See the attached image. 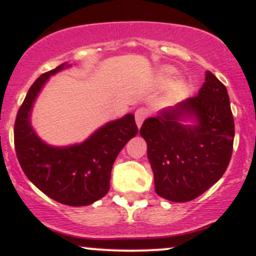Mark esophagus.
<instances>
[{"mask_svg": "<svg viewBox=\"0 0 256 256\" xmlns=\"http://www.w3.org/2000/svg\"><path fill=\"white\" fill-rule=\"evenodd\" d=\"M146 116H148V110H146V108H138V110L134 112V119H136V124L138 128H140V125L144 122Z\"/></svg>", "mask_w": 256, "mask_h": 256, "instance_id": "1", "label": "esophagus"}]
</instances>
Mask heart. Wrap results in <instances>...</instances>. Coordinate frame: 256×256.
<instances>
[{
  "instance_id": "obj_1",
  "label": "heart",
  "mask_w": 256,
  "mask_h": 256,
  "mask_svg": "<svg viewBox=\"0 0 256 256\" xmlns=\"http://www.w3.org/2000/svg\"><path fill=\"white\" fill-rule=\"evenodd\" d=\"M173 73H174V71H173V68H171V67H165V68H164L162 71H161L160 77H161V79H162L164 82H168L170 79H171L172 76H173ZM174 88H176V89H178V90L184 89L185 83H184L183 80H177L174 83Z\"/></svg>"
}]
</instances>
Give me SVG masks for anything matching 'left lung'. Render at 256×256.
<instances>
[{"label":"left lung","mask_w":256,"mask_h":256,"mask_svg":"<svg viewBox=\"0 0 256 256\" xmlns=\"http://www.w3.org/2000/svg\"><path fill=\"white\" fill-rule=\"evenodd\" d=\"M192 120V126L182 121ZM148 146L155 192L188 202L222 177L232 155L234 122L228 90L212 72L194 98L158 112L140 130Z\"/></svg>","instance_id":"left-lung-1"}]
</instances>
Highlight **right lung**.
I'll return each instance as SVG.
<instances>
[{
	"mask_svg": "<svg viewBox=\"0 0 256 256\" xmlns=\"http://www.w3.org/2000/svg\"><path fill=\"white\" fill-rule=\"evenodd\" d=\"M68 66L61 64L31 85L16 114L14 146L22 171L40 192L60 204L79 207L108 192L114 161L138 128L130 113L107 122L80 144L52 146L43 142L31 126L32 107L49 77Z\"/></svg>",
	"mask_w": 256,
	"mask_h": 256,
	"instance_id": "obj_1",
	"label": "right lung"
}]
</instances>
